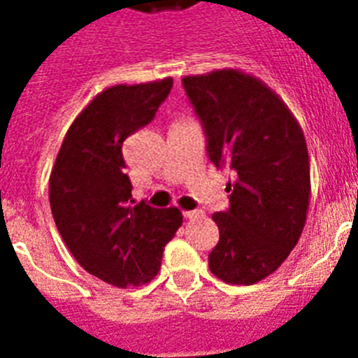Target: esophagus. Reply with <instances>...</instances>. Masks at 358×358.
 Returning <instances> with one entry per match:
<instances>
[{
    "label": "esophagus",
    "instance_id": "esophagus-1",
    "mask_svg": "<svg viewBox=\"0 0 358 358\" xmlns=\"http://www.w3.org/2000/svg\"><path fill=\"white\" fill-rule=\"evenodd\" d=\"M201 210H185L184 212V217L185 219H193V217H196V215H201Z\"/></svg>",
    "mask_w": 358,
    "mask_h": 358
}]
</instances>
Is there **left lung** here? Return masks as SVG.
Returning a JSON list of instances; mask_svg holds the SVG:
<instances>
[{
	"instance_id": "left-lung-1",
	"label": "left lung",
	"mask_w": 358,
	"mask_h": 358,
	"mask_svg": "<svg viewBox=\"0 0 358 358\" xmlns=\"http://www.w3.org/2000/svg\"><path fill=\"white\" fill-rule=\"evenodd\" d=\"M185 94L208 137L215 167H229L230 208L213 213L219 241L210 271L255 284L288 258L310 204V162L299 122L277 92L238 69L185 76Z\"/></svg>"
}]
</instances>
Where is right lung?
<instances>
[{"instance_id":"1","label":"right lung","mask_w":358,"mask_h":358,"mask_svg":"<svg viewBox=\"0 0 358 358\" xmlns=\"http://www.w3.org/2000/svg\"><path fill=\"white\" fill-rule=\"evenodd\" d=\"M173 78L113 85L70 124L50 174L53 221L85 271L126 288L150 282L182 227L178 208L134 204L122 143L156 117Z\"/></svg>"}]
</instances>
